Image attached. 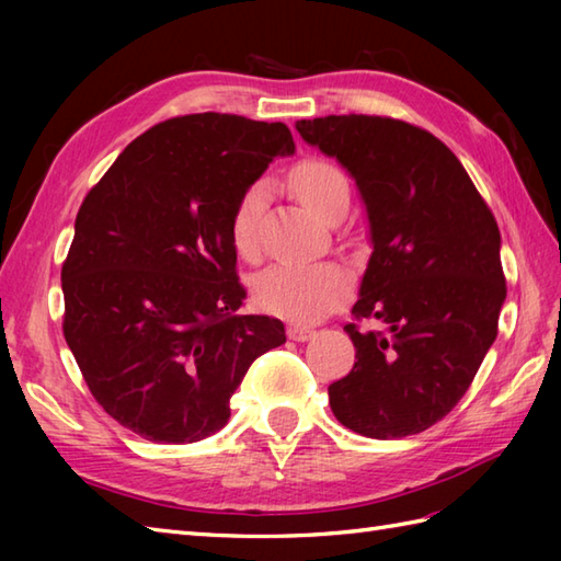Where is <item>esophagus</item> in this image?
<instances>
[{
  "mask_svg": "<svg viewBox=\"0 0 561 561\" xmlns=\"http://www.w3.org/2000/svg\"><path fill=\"white\" fill-rule=\"evenodd\" d=\"M287 335L294 342H306V340H311L316 335V330L313 328H306V325H289Z\"/></svg>",
  "mask_w": 561,
  "mask_h": 561,
  "instance_id": "esophagus-1",
  "label": "esophagus"
}]
</instances>
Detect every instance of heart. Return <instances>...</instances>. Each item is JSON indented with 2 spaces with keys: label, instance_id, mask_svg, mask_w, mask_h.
Segmentation results:
<instances>
[{
  "label": "heart",
  "instance_id": "heart-1",
  "mask_svg": "<svg viewBox=\"0 0 561 561\" xmlns=\"http://www.w3.org/2000/svg\"><path fill=\"white\" fill-rule=\"evenodd\" d=\"M289 183L304 205L330 219L332 214L350 207L352 187L347 175L335 163L308 157L296 161L289 171ZM267 183H250L231 209L229 233L238 255L255 257L260 250V217L265 211ZM350 272L337 262H277L255 282V299L260 308L294 323H316L337 308L350 294Z\"/></svg>",
  "mask_w": 561,
  "mask_h": 561
}]
</instances>
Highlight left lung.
<instances>
[{
  "label": "left lung",
  "mask_w": 561,
  "mask_h": 561,
  "mask_svg": "<svg viewBox=\"0 0 561 561\" xmlns=\"http://www.w3.org/2000/svg\"><path fill=\"white\" fill-rule=\"evenodd\" d=\"M359 185L374 253L362 279L352 371L328 388L337 422L368 438L420 434L456 408L499 332L502 236L456 153L396 117L296 123ZM371 319L376 329L358 323Z\"/></svg>",
  "instance_id": "8db88e82"
}]
</instances>
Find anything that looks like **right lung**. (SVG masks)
Listing matches in <instances>:
<instances>
[{"instance_id":"add662e5","label":"right lung","mask_w":561,"mask_h":561,"mask_svg":"<svg viewBox=\"0 0 561 561\" xmlns=\"http://www.w3.org/2000/svg\"><path fill=\"white\" fill-rule=\"evenodd\" d=\"M284 123L195 113L127 145L83 197L62 262V330L91 396L153 444H193L229 422V400L282 320L238 316L229 219L274 157Z\"/></svg>"}]
</instances>
